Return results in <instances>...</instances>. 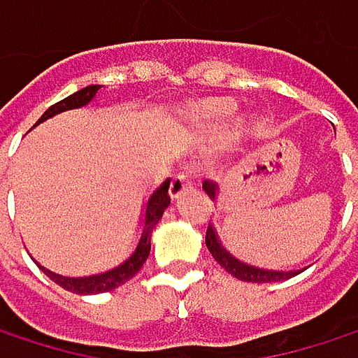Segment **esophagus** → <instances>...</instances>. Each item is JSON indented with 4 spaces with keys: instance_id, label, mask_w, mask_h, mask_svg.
Instances as JSON below:
<instances>
[{
    "instance_id": "esophagus-1",
    "label": "esophagus",
    "mask_w": 358,
    "mask_h": 358,
    "mask_svg": "<svg viewBox=\"0 0 358 358\" xmlns=\"http://www.w3.org/2000/svg\"><path fill=\"white\" fill-rule=\"evenodd\" d=\"M191 185H193L191 173H189V171H178V173H173L171 182H169V195H171V197L182 195Z\"/></svg>"
}]
</instances>
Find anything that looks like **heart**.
I'll list each match as a JSON object with an SVG mask.
<instances>
[{"mask_svg": "<svg viewBox=\"0 0 358 358\" xmlns=\"http://www.w3.org/2000/svg\"><path fill=\"white\" fill-rule=\"evenodd\" d=\"M195 118L206 127H224L229 120V108L222 103H206L197 108Z\"/></svg>", "mask_w": 358, "mask_h": 358, "instance_id": "obj_1", "label": "heart"}]
</instances>
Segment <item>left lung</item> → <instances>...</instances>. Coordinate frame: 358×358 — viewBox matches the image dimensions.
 I'll list each match as a JSON object with an SVG mask.
<instances>
[{
  "mask_svg": "<svg viewBox=\"0 0 358 358\" xmlns=\"http://www.w3.org/2000/svg\"><path fill=\"white\" fill-rule=\"evenodd\" d=\"M203 191L210 195V199H216V185L214 182L206 180ZM206 246L212 252V257L218 261L220 267H224L229 273L236 275L238 280H244V282H278V280H287V278H293V275L299 273V271H265V269H259V267H252V265H246V263L238 261L236 257H231L220 246L212 224H208V231H206Z\"/></svg>",
  "mask_w": 358,
  "mask_h": 358,
  "instance_id": "obj_1",
  "label": "left lung"
}]
</instances>
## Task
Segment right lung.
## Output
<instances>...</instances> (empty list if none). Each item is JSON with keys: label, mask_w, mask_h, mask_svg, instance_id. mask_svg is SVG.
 Listing matches in <instances>:
<instances>
[{"label": "right lung", "mask_w": 358, "mask_h": 358, "mask_svg": "<svg viewBox=\"0 0 358 358\" xmlns=\"http://www.w3.org/2000/svg\"><path fill=\"white\" fill-rule=\"evenodd\" d=\"M99 91V85H91L78 93H73L61 101H57L55 106H50L38 122L59 114V112H65V110H71V108H80V106H87L95 93ZM36 122V124H38ZM169 180H165L148 199L146 203V220H144V231H142V238L138 242V248L136 252L127 259L124 263H120L118 267L106 271V273H97V275H89V278H65V275H59V273H52L48 269H44V273L52 280V282H57L59 287H63L65 291L69 293H76V295H97V293H108V291H114L116 287L124 285L127 280H131L146 263L148 255H150V236H152V229L155 224L161 220L165 208L169 206Z\"/></svg>", "instance_id": "right-lung-1"}]
</instances>
